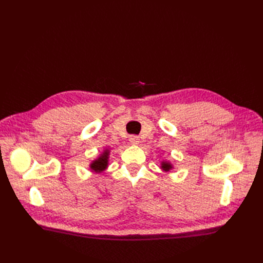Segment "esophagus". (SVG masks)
<instances>
[{
	"label": "esophagus",
	"mask_w": 263,
	"mask_h": 263,
	"mask_svg": "<svg viewBox=\"0 0 263 263\" xmlns=\"http://www.w3.org/2000/svg\"><path fill=\"white\" fill-rule=\"evenodd\" d=\"M129 142H130V145H133V146L138 145V144H139V137H137V136H132V137L129 138Z\"/></svg>",
	"instance_id": "1"
}]
</instances>
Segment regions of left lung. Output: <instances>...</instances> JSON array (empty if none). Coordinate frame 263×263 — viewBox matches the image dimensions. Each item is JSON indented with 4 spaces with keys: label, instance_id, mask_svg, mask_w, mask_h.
Instances as JSON below:
<instances>
[{
    "label": "left lung",
    "instance_id": "1",
    "mask_svg": "<svg viewBox=\"0 0 263 263\" xmlns=\"http://www.w3.org/2000/svg\"><path fill=\"white\" fill-rule=\"evenodd\" d=\"M172 168H173V166H172V164H171L170 162H168V161H162V162H161V169H162L163 171L169 172Z\"/></svg>",
    "mask_w": 263,
    "mask_h": 263
}]
</instances>
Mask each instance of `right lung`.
Returning <instances> with one entry per match:
<instances>
[{
	"label": "right lung",
	"mask_w": 263,
	"mask_h": 263,
	"mask_svg": "<svg viewBox=\"0 0 263 263\" xmlns=\"http://www.w3.org/2000/svg\"><path fill=\"white\" fill-rule=\"evenodd\" d=\"M108 155L109 150L105 149L98 159H95L94 161H92V163L90 164V169L95 173H101L104 171L108 165Z\"/></svg>",
	"instance_id": "add662e5"
}]
</instances>
